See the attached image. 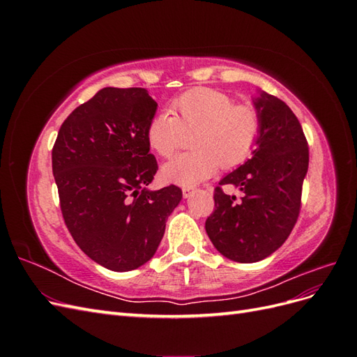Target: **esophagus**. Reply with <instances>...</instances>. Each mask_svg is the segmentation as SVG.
<instances>
[{
	"mask_svg": "<svg viewBox=\"0 0 357 357\" xmlns=\"http://www.w3.org/2000/svg\"><path fill=\"white\" fill-rule=\"evenodd\" d=\"M181 192H183V197L185 198H189L192 193H193V188H189V186H185L181 189Z\"/></svg>",
	"mask_w": 357,
	"mask_h": 357,
	"instance_id": "34e87169",
	"label": "esophagus"
}]
</instances>
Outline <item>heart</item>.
I'll list each match as a JSON object with an SVG mask.
<instances>
[{
    "instance_id": "heart-1",
    "label": "heart",
    "mask_w": 357,
    "mask_h": 357,
    "mask_svg": "<svg viewBox=\"0 0 357 357\" xmlns=\"http://www.w3.org/2000/svg\"><path fill=\"white\" fill-rule=\"evenodd\" d=\"M170 112H160L147 125L149 144L169 159L185 142V132L195 131L183 153L162 169L165 180L193 186L218 171L243 165L257 147L262 134V114L250 102H235L228 93L195 88L171 101Z\"/></svg>"
}]
</instances>
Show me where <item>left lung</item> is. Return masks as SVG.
<instances>
[{"instance_id":"8db88e82","label":"left lung","mask_w":357,"mask_h":357,"mask_svg":"<svg viewBox=\"0 0 357 357\" xmlns=\"http://www.w3.org/2000/svg\"><path fill=\"white\" fill-rule=\"evenodd\" d=\"M256 107L262 134L253 158L214 188V210L205 220L211 243L231 261H262L287 240L302 205V185L308 169V142L295 113L277 96L262 92ZM234 184L243 198L226 196Z\"/></svg>"}]
</instances>
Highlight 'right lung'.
<instances>
[{"label":"right lung","instance_id":"right-lung-1","mask_svg":"<svg viewBox=\"0 0 357 357\" xmlns=\"http://www.w3.org/2000/svg\"><path fill=\"white\" fill-rule=\"evenodd\" d=\"M156 107L143 88H104L70 113L52 149L63 222L82 252L112 271L155 255L183 195L174 185L146 189L158 171L147 139Z\"/></svg>","mask_w":357,"mask_h":357}]
</instances>
